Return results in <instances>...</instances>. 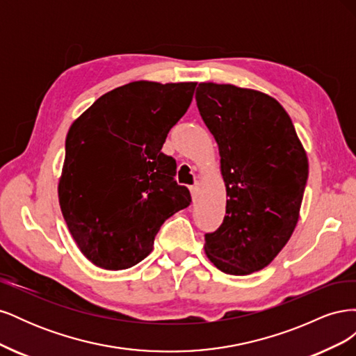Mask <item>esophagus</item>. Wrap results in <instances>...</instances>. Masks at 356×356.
Listing matches in <instances>:
<instances>
[{"mask_svg":"<svg viewBox=\"0 0 356 356\" xmlns=\"http://www.w3.org/2000/svg\"><path fill=\"white\" fill-rule=\"evenodd\" d=\"M190 191H191V197L196 199L197 195H199V182H196L195 186H191V187H190Z\"/></svg>","mask_w":356,"mask_h":356,"instance_id":"1","label":"esophagus"}]
</instances>
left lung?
<instances>
[{"label": "left lung", "mask_w": 356, "mask_h": 356, "mask_svg": "<svg viewBox=\"0 0 356 356\" xmlns=\"http://www.w3.org/2000/svg\"><path fill=\"white\" fill-rule=\"evenodd\" d=\"M196 102L218 144L229 196L222 224L204 234V252L224 273L250 275L270 264L296 229L307 156L288 113L272 96L200 83Z\"/></svg>", "instance_id": "obj_1"}]
</instances>
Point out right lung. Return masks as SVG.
<instances>
[{"label":"right lung","instance_id":"right-lung-1","mask_svg":"<svg viewBox=\"0 0 356 356\" xmlns=\"http://www.w3.org/2000/svg\"><path fill=\"white\" fill-rule=\"evenodd\" d=\"M197 83L134 81L102 95L67 135L59 204L75 243L105 270L129 268L153 251L169 217L191 196L161 153Z\"/></svg>","mask_w":356,"mask_h":356}]
</instances>
